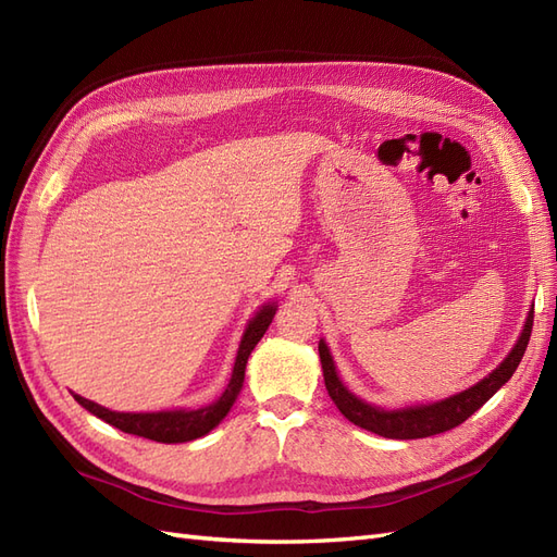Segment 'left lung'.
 <instances>
[{
  "label": "left lung",
  "instance_id": "left-lung-1",
  "mask_svg": "<svg viewBox=\"0 0 557 557\" xmlns=\"http://www.w3.org/2000/svg\"><path fill=\"white\" fill-rule=\"evenodd\" d=\"M532 320H534V307L528 313L525 327H522L516 346L511 348L509 356L502 360V364L497 369H493V372L487 374L483 381H479L476 385H471V387H467V391L453 395V397H446L442 401L418 404V407H404V409L374 407V404H369V401L360 399L358 395H352L342 383L339 374H336L334 360L330 356V348L323 339H320L318 352H320V362H323L325 387H327L332 401L336 404V409H339L350 420V423H356L358 428L381 434V436H385V440H425V436L442 434L446 430H453L460 423H465L471 413L479 411L483 404L513 376L516 367L522 360V352H525L528 342H530Z\"/></svg>",
  "mask_w": 557,
  "mask_h": 557
}]
</instances>
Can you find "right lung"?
I'll use <instances>...</instances> for the list:
<instances>
[{
  "instance_id": "add662e5",
  "label": "right lung",
  "mask_w": 557,
  "mask_h": 557,
  "mask_svg": "<svg viewBox=\"0 0 557 557\" xmlns=\"http://www.w3.org/2000/svg\"><path fill=\"white\" fill-rule=\"evenodd\" d=\"M276 313V305H264L252 320L248 323L242 344L237 350V360H234L232 369V379L225 387V393L218 397L209 407L201 409H176V411H156V413H121V411H111L107 407H99V404L74 395V399L81 404L83 409H88L92 416L102 418L104 423L123 430L127 434H137L144 436V440L150 442H160V444H183V442H193L199 440V436L209 434L221 420L230 413V409L237 401L242 385H244V374H246V362L250 350L258 346L262 339V334L267 332L269 323Z\"/></svg>"
}]
</instances>
